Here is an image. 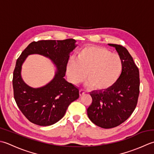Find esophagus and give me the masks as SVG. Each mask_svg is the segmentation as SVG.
Masks as SVG:
<instances>
[{
  "label": "esophagus",
  "mask_w": 154,
  "mask_h": 154,
  "mask_svg": "<svg viewBox=\"0 0 154 154\" xmlns=\"http://www.w3.org/2000/svg\"><path fill=\"white\" fill-rule=\"evenodd\" d=\"M84 93H85V92H84L83 90H79V94H80V96H82V95H84Z\"/></svg>",
  "instance_id": "1"
}]
</instances>
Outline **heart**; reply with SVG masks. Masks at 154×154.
I'll return each instance as SVG.
<instances>
[{"label":"heart","instance_id":"1","mask_svg":"<svg viewBox=\"0 0 154 154\" xmlns=\"http://www.w3.org/2000/svg\"><path fill=\"white\" fill-rule=\"evenodd\" d=\"M122 68L123 63L119 55L102 47L89 46L81 50L76 60L68 61L66 73L74 84L82 82L86 75L88 85L95 90H104L116 82Z\"/></svg>","mask_w":154,"mask_h":154}]
</instances>
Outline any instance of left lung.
<instances>
[{"label":"left lung","instance_id":"obj_1","mask_svg":"<svg viewBox=\"0 0 154 154\" xmlns=\"http://www.w3.org/2000/svg\"><path fill=\"white\" fill-rule=\"evenodd\" d=\"M109 45L115 47L122 59V74L109 88L90 93L92 102L87 109L90 120L106 129L118 126L131 115L137 103L140 84L139 69L128 50L122 45Z\"/></svg>","mask_w":154,"mask_h":154}]
</instances>
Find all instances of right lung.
I'll use <instances>...</instances> for the list:
<instances>
[{
    "mask_svg": "<svg viewBox=\"0 0 154 154\" xmlns=\"http://www.w3.org/2000/svg\"><path fill=\"white\" fill-rule=\"evenodd\" d=\"M76 40H39L31 42L16 62L12 78L14 98L21 112L32 123L46 126L63 118L70 103L79 97V90L66 81L69 53L75 48ZM32 54H42L51 58L57 66L55 77L51 83L40 89H32L21 80V64Z\"/></svg>",
    "mask_w": 154,
    "mask_h": 154,
    "instance_id": "obj_1",
    "label": "right lung"
}]
</instances>
